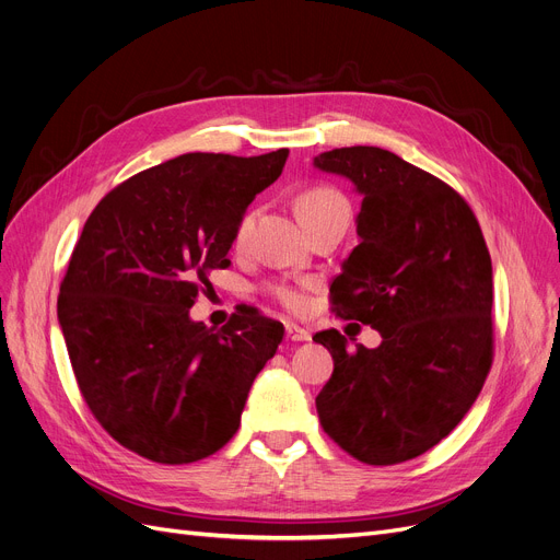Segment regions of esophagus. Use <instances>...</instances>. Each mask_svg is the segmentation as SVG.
Wrapping results in <instances>:
<instances>
[{"label": "esophagus", "mask_w": 560, "mask_h": 560, "mask_svg": "<svg viewBox=\"0 0 560 560\" xmlns=\"http://www.w3.org/2000/svg\"><path fill=\"white\" fill-rule=\"evenodd\" d=\"M285 336L292 342H306V340H311V331L304 329V327H298V325H285Z\"/></svg>", "instance_id": "obj_1"}]
</instances>
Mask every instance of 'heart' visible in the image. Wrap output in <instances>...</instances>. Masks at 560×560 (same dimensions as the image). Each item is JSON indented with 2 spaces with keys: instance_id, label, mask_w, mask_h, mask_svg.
Masks as SVG:
<instances>
[{
  "instance_id": "obj_1",
  "label": "heart",
  "mask_w": 560,
  "mask_h": 560,
  "mask_svg": "<svg viewBox=\"0 0 560 560\" xmlns=\"http://www.w3.org/2000/svg\"><path fill=\"white\" fill-rule=\"evenodd\" d=\"M298 213L302 224L317 220V218H325L329 213H349V203L347 199L334 190V188H311L306 190L300 199H298ZM252 218L247 215L241 226H238V238L247 233ZM275 295L285 304V306H300V295L295 290H290L285 285H277L275 288Z\"/></svg>"
}]
</instances>
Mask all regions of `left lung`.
<instances>
[{
  "instance_id": "8db88e82",
  "label": "left lung",
  "mask_w": 560,
  "mask_h": 560,
  "mask_svg": "<svg viewBox=\"0 0 560 560\" xmlns=\"http://www.w3.org/2000/svg\"><path fill=\"white\" fill-rule=\"evenodd\" d=\"M313 167L363 197L359 245L331 283L336 313L381 334L347 349L336 329L315 342L334 374L315 397L336 443L370 465L416 458L447 438L492 363V262L465 199L381 147H340Z\"/></svg>"
}]
</instances>
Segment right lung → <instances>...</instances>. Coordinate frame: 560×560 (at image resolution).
Masks as SVG:
<instances>
[{
  "instance_id": "add662e5",
  "label": "right lung",
  "mask_w": 560,
  "mask_h": 560,
  "mask_svg": "<svg viewBox=\"0 0 560 560\" xmlns=\"http://www.w3.org/2000/svg\"><path fill=\"white\" fill-rule=\"evenodd\" d=\"M285 159L288 150L182 154L131 176L85 220L58 325L88 408L127 450L182 465L238 431L283 325L245 308L215 331L190 308L206 272L229 265L247 206Z\"/></svg>"
}]
</instances>
